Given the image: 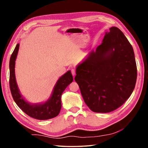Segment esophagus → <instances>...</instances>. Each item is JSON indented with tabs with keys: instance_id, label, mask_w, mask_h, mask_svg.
<instances>
[{
	"instance_id": "34e87169",
	"label": "esophagus",
	"mask_w": 148,
	"mask_h": 148,
	"mask_svg": "<svg viewBox=\"0 0 148 148\" xmlns=\"http://www.w3.org/2000/svg\"><path fill=\"white\" fill-rule=\"evenodd\" d=\"M71 73L72 74V76H75V74H76V71H75V69H71Z\"/></svg>"
}]
</instances>
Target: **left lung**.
Wrapping results in <instances>:
<instances>
[{
  "mask_svg": "<svg viewBox=\"0 0 148 148\" xmlns=\"http://www.w3.org/2000/svg\"><path fill=\"white\" fill-rule=\"evenodd\" d=\"M137 75L132 46L118 28L112 27L101 45L77 66L75 81L88 107L93 112L106 113L129 98Z\"/></svg>",
  "mask_w": 148,
  "mask_h": 148,
  "instance_id": "obj_1",
  "label": "left lung"
}]
</instances>
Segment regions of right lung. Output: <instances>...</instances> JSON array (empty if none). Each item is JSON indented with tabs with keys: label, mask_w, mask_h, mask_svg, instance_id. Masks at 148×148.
<instances>
[{
	"label": "right lung",
	"mask_w": 148,
	"mask_h": 148,
	"mask_svg": "<svg viewBox=\"0 0 148 148\" xmlns=\"http://www.w3.org/2000/svg\"><path fill=\"white\" fill-rule=\"evenodd\" d=\"M20 44H17L12 52L9 61V86L11 95L17 106L28 116L39 120H45L57 116L62 108L61 96L65 89L73 81L70 71L59 78L49 99L44 103L32 104L25 100L21 93L16 81L15 61L16 59Z\"/></svg>",
	"instance_id": "1"
}]
</instances>
